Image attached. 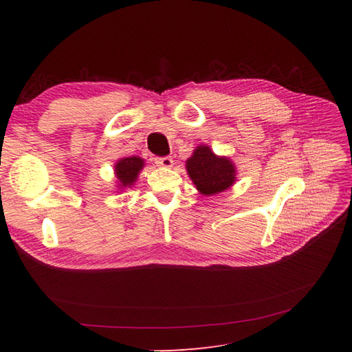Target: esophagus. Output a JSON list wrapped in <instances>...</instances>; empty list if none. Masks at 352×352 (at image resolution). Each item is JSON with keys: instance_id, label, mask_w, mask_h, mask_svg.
I'll use <instances>...</instances> for the list:
<instances>
[{"instance_id": "esophagus-1", "label": "esophagus", "mask_w": 352, "mask_h": 352, "mask_svg": "<svg viewBox=\"0 0 352 352\" xmlns=\"http://www.w3.org/2000/svg\"><path fill=\"white\" fill-rule=\"evenodd\" d=\"M154 163L160 168H170L174 164V160H172V157H155Z\"/></svg>"}]
</instances>
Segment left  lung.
<instances>
[{
  "label": "left lung",
  "instance_id": "1",
  "mask_svg": "<svg viewBox=\"0 0 352 352\" xmlns=\"http://www.w3.org/2000/svg\"><path fill=\"white\" fill-rule=\"evenodd\" d=\"M186 169L193 184L203 195H216L236 182V168L227 157L216 155L210 146L199 145L186 162Z\"/></svg>",
  "mask_w": 352,
  "mask_h": 352
}]
</instances>
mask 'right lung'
Masks as SVG:
<instances>
[{
    "label": "right lung",
    "instance_id": "add662e5",
    "mask_svg": "<svg viewBox=\"0 0 352 352\" xmlns=\"http://www.w3.org/2000/svg\"><path fill=\"white\" fill-rule=\"evenodd\" d=\"M144 159L140 157H125V159L118 160L115 164V174L118 178V188L125 189L131 188V186L136 183L139 172L144 168Z\"/></svg>",
    "mask_w": 352,
    "mask_h": 352
}]
</instances>
